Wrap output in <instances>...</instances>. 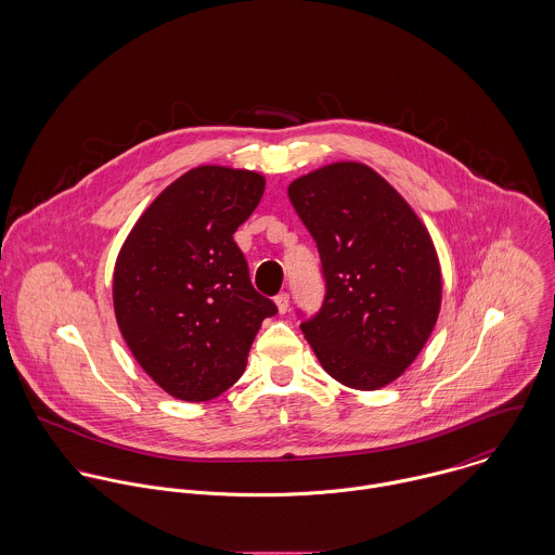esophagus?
Returning <instances> with one entry per match:
<instances>
[{
	"mask_svg": "<svg viewBox=\"0 0 555 555\" xmlns=\"http://www.w3.org/2000/svg\"><path fill=\"white\" fill-rule=\"evenodd\" d=\"M275 306H278V310H280V314H286V312H288V306H291V295H288V293H280V295L275 297Z\"/></svg>",
	"mask_w": 555,
	"mask_h": 555,
	"instance_id": "1",
	"label": "esophagus"
}]
</instances>
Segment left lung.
<instances>
[{
    "mask_svg": "<svg viewBox=\"0 0 555 555\" xmlns=\"http://www.w3.org/2000/svg\"><path fill=\"white\" fill-rule=\"evenodd\" d=\"M288 198L320 256V310L297 312L320 365L359 391L393 383L440 312V264L425 227L378 172L357 162L299 177Z\"/></svg>",
    "mask_w": 555,
    "mask_h": 555,
    "instance_id": "1",
    "label": "left lung"
}]
</instances>
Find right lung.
<instances>
[{
  "instance_id": "1",
  "label": "right lung",
  "mask_w": 555,
  "mask_h": 555,
  "mask_svg": "<svg viewBox=\"0 0 555 555\" xmlns=\"http://www.w3.org/2000/svg\"><path fill=\"white\" fill-rule=\"evenodd\" d=\"M262 192L258 172L198 166L159 194L117 256L121 335L177 399L205 401L233 387L262 320L278 314L254 291L233 238Z\"/></svg>"
}]
</instances>
